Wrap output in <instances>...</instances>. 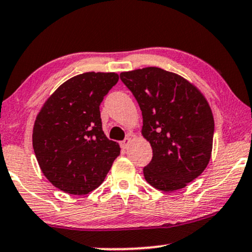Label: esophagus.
<instances>
[{
	"label": "esophagus",
	"instance_id": "obj_1",
	"mask_svg": "<svg viewBox=\"0 0 252 252\" xmlns=\"http://www.w3.org/2000/svg\"><path fill=\"white\" fill-rule=\"evenodd\" d=\"M130 143H131V136L128 135V137H126V138L124 139V141L121 142V148H122V149H128V146H129Z\"/></svg>",
	"mask_w": 252,
	"mask_h": 252
}]
</instances>
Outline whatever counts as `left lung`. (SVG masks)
Segmentation results:
<instances>
[{"mask_svg":"<svg viewBox=\"0 0 252 252\" xmlns=\"http://www.w3.org/2000/svg\"><path fill=\"white\" fill-rule=\"evenodd\" d=\"M120 78L139 104L142 135L152 148L145 180L164 192L184 189L211 159L214 117L208 102L183 76L159 67L122 72Z\"/></svg>","mask_w":252,"mask_h":252,"instance_id":"8db88e82","label":"left lung"}]
</instances>
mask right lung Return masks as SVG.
<instances>
[{
	"label": "right lung",
	"mask_w": 252,
	"mask_h": 252,
	"mask_svg": "<svg viewBox=\"0 0 252 252\" xmlns=\"http://www.w3.org/2000/svg\"><path fill=\"white\" fill-rule=\"evenodd\" d=\"M119 81L116 73L87 72L59 86L34 121L32 145L53 186L85 195L103 183L120 145L102 130L100 104Z\"/></svg>",
	"instance_id": "1"
}]
</instances>
